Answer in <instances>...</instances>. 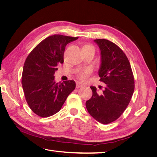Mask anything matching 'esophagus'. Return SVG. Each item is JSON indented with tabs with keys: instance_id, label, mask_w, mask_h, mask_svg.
Instances as JSON below:
<instances>
[{
	"instance_id": "1",
	"label": "esophagus",
	"mask_w": 157,
	"mask_h": 157,
	"mask_svg": "<svg viewBox=\"0 0 157 157\" xmlns=\"http://www.w3.org/2000/svg\"><path fill=\"white\" fill-rule=\"evenodd\" d=\"M83 86V84L82 83H80L79 82H77V84H76V88H81Z\"/></svg>"
}]
</instances>
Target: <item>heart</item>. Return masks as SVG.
Returning <instances> with one entry per match:
<instances>
[{"instance_id": "1", "label": "heart", "mask_w": 157, "mask_h": 157, "mask_svg": "<svg viewBox=\"0 0 157 157\" xmlns=\"http://www.w3.org/2000/svg\"><path fill=\"white\" fill-rule=\"evenodd\" d=\"M90 45L86 44L84 46V47L85 46H89ZM92 73V70L90 69H84L82 71H80V72L78 73L77 77L80 80H82V81H85V80H86L88 78L89 76L91 75Z\"/></svg>"}]
</instances>
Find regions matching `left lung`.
Listing matches in <instances>:
<instances>
[{
  "label": "left lung",
  "instance_id": "obj_1",
  "mask_svg": "<svg viewBox=\"0 0 157 157\" xmlns=\"http://www.w3.org/2000/svg\"><path fill=\"white\" fill-rule=\"evenodd\" d=\"M101 52L99 80L106 84L101 94L90 86L92 96L86 102L90 115L101 124L116 121L125 111L134 91V78L130 63L119 47L106 39L94 40Z\"/></svg>",
  "mask_w": 157,
  "mask_h": 157
}]
</instances>
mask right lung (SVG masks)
<instances>
[{
	"mask_svg": "<svg viewBox=\"0 0 157 157\" xmlns=\"http://www.w3.org/2000/svg\"><path fill=\"white\" fill-rule=\"evenodd\" d=\"M54 35L41 41L27 56L23 68L21 84L25 99L32 111L40 117L58 113L75 88L74 80L56 83L55 71L63 63L65 46L78 39Z\"/></svg>",
	"mask_w": 157,
	"mask_h": 157,
	"instance_id": "add662e5",
	"label": "right lung"
}]
</instances>
